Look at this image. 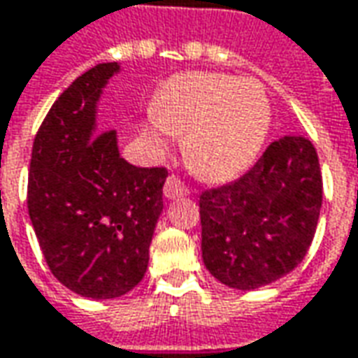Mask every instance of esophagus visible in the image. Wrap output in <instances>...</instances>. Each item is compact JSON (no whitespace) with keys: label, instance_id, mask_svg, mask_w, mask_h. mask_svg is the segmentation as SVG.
I'll return each mask as SVG.
<instances>
[{"label":"esophagus","instance_id":"1","mask_svg":"<svg viewBox=\"0 0 358 358\" xmlns=\"http://www.w3.org/2000/svg\"><path fill=\"white\" fill-rule=\"evenodd\" d=\"M163 195L167 196V199H181V196L189 195V189L185 187L177 177H167V181H165V187H163Z\"/></svg>","mask_w":358,"mask_h":358}]
</instances>
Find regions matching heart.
I'll list each match as a JSON object with an SVG mask.
<instances>
[{
    "label": "heart",
    "mask_w": 358,
    "mask_h": 358,
    "mask_svg": "<svg viewBox=\"0 0 358 358\" xmlns=\"http://www.w3.org/2000/svg\"><path fill=\"white\" fill-rule=\"evenodd\" d=\"M272 110L262 84L218 73H181L167 78L153 98L141 136L165 151L183 134L187 165L201 179L229 181L256 159Z\"/></svg>",
    "instance_id": "obj_1"
}]
</instances>
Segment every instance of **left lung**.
<instances>
[{
  "instance_id": "left-lung-1",
  "label": "left lung",
  "mask_w": 358,
  "mask_h": 358,
  "mask_svg": "<svg viewBox=\"0 0 358 358\" xmlns=\"http://www.w3.org/2000/svg\"><path fill=\"white\" fill-rule=\"evenodd\" d=\"M323 181L303 136L272 141L248 173L201 195L203 262L220 284L258 289L306 258L317 229Z\"/></svg>"
}]
</instances>
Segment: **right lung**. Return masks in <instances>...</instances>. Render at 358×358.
<instances>
[{"label": "right lung", "mask_w": 358, "mask_h": 358, "mask_svg": "<svg viewBox=\"0 0 358 358\" xmlns=\"http://www.w3.org/2000/svg\"><path fill=\"white\" fill-rule=\"evenodd\" d=\"M117 62L78 76L50 106L33 141L27 207L52 275L71 292L112 299L140 284L163 210L167 169L136 167L114 129L96 124Z\"/></svg>", "instance_id": "obj_1"}]
</instances>
